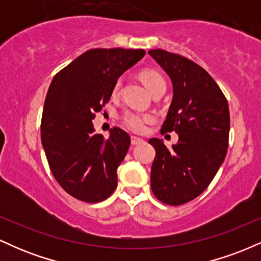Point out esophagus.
I'll use <instances>...</instances> for the list:
<instances>
[{
    "label": "esophagus",
    "mask_w": 261,
    "mask_h": 261,
    "mask_svg": "<svg viewBox=\"0 0 261 261\" xmlns=\"http://www.w3.org/2000/svg\"><path fill=\"white\" fill-rule=\"evenodd\" d=\"M145 142L142 139H140V137H136V136H131V143L133 145H140V143Z\"/></svg>",
    "instance_id": "esophagus-1"
}]
</instances>
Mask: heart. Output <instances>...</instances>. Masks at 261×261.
<instances>
[{
	"label": "heart",
	"instance_id": "b5f03b06",
	"mask_svg": "<svg viewBox=\"0 0 261 261\" xmlns=\"http://www.w3.org/2000/svg\"><path fill=\"white\" fill-rule=\"evenodd\" d=\"M140 77L141 80H142V82L145 83V86L147 87L149 91H151V93L153 92L157 87L166 85L164 79L157 72V71L145 70L141 72ZM120 86H121V82L120 81H118V82L115 83V86H114V89H113L114 94H116V93L119 92ZM152 120H153V116L149 115V114L126 112L124 115H122V124H124L128 130L134 131V133H139V134L145 133L146 128H147L148 122H151Z\"/></svg>",
	"mask_w": 261,
	"mask_h": 261
}]
</instances>
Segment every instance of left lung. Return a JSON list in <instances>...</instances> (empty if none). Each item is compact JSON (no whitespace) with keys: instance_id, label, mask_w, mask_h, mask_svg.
<instances>
[{"instance_id":"left-lung-1","label":"left lung","mask_w":261,"mask_h":261,"mask_svg":"<svg viewBox=\"0 0 261 261\" xmlns=\"http://www.w3.org/2000/svg\"><path fill=\"white\" fill-rule=\"evenodd\" d=\"M148 54L173 85V99L161 133L175 131L179 136L172 148H167L163 140L148 141L155 149L151 188L160 201L182 205L208 187L226 158L228 103L201 66L162 49Z\"/></svg>"}]
</instances>
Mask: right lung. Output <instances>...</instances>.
Segmentation results:
<instances>
[{"instance_id": "right-lung-1", "label": "right lung", "mask_w": 261, "mask_h": 261, "mask_svg": "<svg viewBox=\"0 0 261 261\" xmlns=\"http://www.w3.org/2000/svg\"><path fill=\"white\" fill-rule=\"evenodd\" d=\"M142 49H91L54 77L45 98L41 143L54 176L66 193L99 202L118 185L116 169L130 136L113 127L94 134L92 120L113 94L118 79L145 56Z\"/></svg>"}]
</instances>
